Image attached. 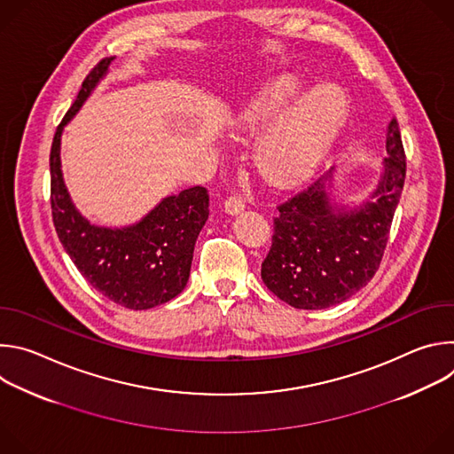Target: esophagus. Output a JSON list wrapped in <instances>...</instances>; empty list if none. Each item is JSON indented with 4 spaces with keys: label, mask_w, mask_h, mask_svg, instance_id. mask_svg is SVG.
<instances>
[{
    "label": "esophagus",
    "mask_w": 454,
    "mask_h": 454,
    "mask_svg": "<svg viewBox=\"0 0 454 454\" xmlns=\"http://www.w3.org/2000/svg\"><path fill=\"white\" fill-rule=\"evenodd\" d=\"M244 208H246V205H244V201L239 196H230L224 201V210L230 215H239L240 212H244Z\"/></svg>",
    "instance_id": "esophagus-1"
}]
</instances>
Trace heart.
I'll return each instance as SVG.
<instances>
[{
  "label": "heart",
  "mask_w": 454,
  "mask_h": 454,
  "mask_svg": "<svg viewBox=\"0 0 454 454\" xmlns=\"http://www.w3.org/2000/svg\"><path fill=\"white\" fill-rule=\"evenodd\" d=\"M303 86L298 75H277L235 111V131L258 133L303 91ZM348 114L350 98L341 86L323 82L307 90L254 142L256 172L282 186L309 177L336 144Z\"/></svg>",
  "instance_id": "heart-1"
}]
</instances>
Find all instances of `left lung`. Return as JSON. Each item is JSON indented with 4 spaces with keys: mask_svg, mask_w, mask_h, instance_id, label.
<instances>
[{
    "mask_svg": "<svg viewBox=\"0 0 454 454\" xmlns=\"http://www.w3.org/2000/svg\"><path fill=\"white\" fill-rule=\"evenodd\" d=\"M406 177L399 123L386 129V158L375 188L359 205L334 201V167L278 207L262 280L294 309L348 300L379 270Z\"/></svg>",
    "mask_w": 454,
    "mask_h": 454,
    "instance_id": "left-lung-1",
    "label": "left lung"
}]
</instances>
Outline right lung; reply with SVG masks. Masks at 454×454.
<instances>
[{"mask_svg":"<svg viewBox=\"0 0 454 454\" xmlns=\"http://www.w3.org/2000/svg\"><path fill=\"white\" fill-rule=\"evenodd\" d=\"M111 60L113 57L102 59L91 70L55 131L50 153L51 215L59 240L81 275L111 301L144 310L184 289L193 246L210 214V200L205 186H192L161 200L138 223L121 228L97 226L75 208L62 177L60 137L107 75Z\"/></svg>","mask_w":454,"mask_h":454,"instance_id":"add662e5","label":"right lung"}]
</instances>
